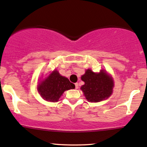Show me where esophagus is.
I'll return each instance as SVG.
<instances>
[{
	"label": "esophagus",
	"mask_w": 147,
	"mask_h": 147,
	"mask_svg": "<svg viewBox=\"0 0 147 147\" xmlns=\"http://www.w3.org/2000/svg\"><path fill=\"white\" fill-rule=\"evenodd\" d=\"M75 88L76 89H78V83H75Z\"/></svg>",
	"instance_id": "obj_1"
}]
</instances>
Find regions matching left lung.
<instances>
[{"instance_id": "obj_1", "label": "left lung", "mask_w": 147, "mask_h": 147, "mask_svg": "<svg viewBox=\"0 0 147 147\" xmlns=\"http://www.w3.org/2000/svg\"><path fill=\"white\" fill-rule=\"evenodd\" d=\"M85 84L80 89L88 102H97L108 98L112 93L113 81L104 70L95 74L88 69L81 76Z\"/></svg>"}]
</instances>
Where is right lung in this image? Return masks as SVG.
<instances>
[{
	"label": "right lung",
	"mask_w": 147,
	"mask_h": 147,
	"mask_svg": "<svg viewBox=\"0 0 147 147\" xmlns=\"http://www.w3.org/2000/svg\"><path fill=\"white\" fill-rule=\"evenodd\" d=\"M74 88L75 85L67 78L61 76L57 71H53L46 79L39 83L38 90L45 100L57 102L64 91Z\"/></svg>",
	"instance_id": "right-lung-1"
}]
</instances>
